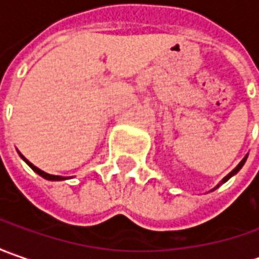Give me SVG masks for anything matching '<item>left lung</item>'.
Returning <instances> with one entry per match:
<instances>
[{
	"label": "left lung",
	"instance_id": "8db88e82",
	"mask_svg": "<svg viewBox=\"0 0 259 259\" xmlns=\"http://www.w3.org/2000/svg\"><path fill=\"white\" fill-rule=\"evenodd\" d=\"M245 160H246V157H245L244 160H242V161H241V163H239V164L236 165V167H235L234 170H232V171H231V173L228 174V176H226V177H225L224 180H222V183H225V182H226V180H229V179H231V177H232V176H234V174H236L238 173V171H239V170H241V167H242V165H244V163H245Z\"/></svg>",
	"mask_w": 259,
	"mask_h": 259
}]
</instances>
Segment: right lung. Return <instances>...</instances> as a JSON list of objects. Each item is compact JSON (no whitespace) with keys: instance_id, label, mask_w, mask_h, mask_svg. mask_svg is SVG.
I'll return each instance as SVG.
<instances>
[{"instance_id":"1","label":"right lung","mask_w":259,"mask_h":259,"mask_svg":"<svg viewBox=\"0 0 259 259\" xmlns=\"http://www.w3.org/2000/svg\"><path fill=\"white\" fill-rule=\"evenodd\" d=\"M20 155H21V154H20ZM21 157H23V155H21ZM23 160H24L25 163H27V164L30 165V167H31V168L34 170L35 173L40 174L41 177H45V179H47V180H65V179H66V177H62V176H53V174H47V173H45L43 170H40V168H37L35 165L31 164V163H30V161H28V160H27L25 157H23Z\"/></svg>"}]
</instances>
